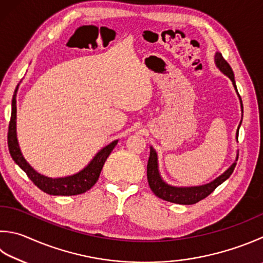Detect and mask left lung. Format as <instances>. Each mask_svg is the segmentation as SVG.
<instances>
[{"mask_svg":"<svg viewBox=\"0 0 263 263\" xmlns=\"http://www.w3.org/2000/svg\"><path fill=\"white\" fill-rule=\"evenodd\" d=\"M215 64L219 70L226 74V76L230 79L232 81V85H234L237 95L239 97L240 101V106H241V111H242V103H241V98L239 96L238 91H237V87H236V82H235V76L234 72H232L231 67L229 64L227 63L226 59L222 57V54L220 52L215 53ZM241 123V121H240ZM239 123V126H240ZM239 126L238 129H237V140H238V130H239ZM238 160V155L236 157V161ZM236 161L232 163V165L228 168V170L223 173V174L220 175L219 177H216L214 181H212L207 184L204 185H199V186H173L171 184H167V183L162 180L159 173V168H158V156L155 148L150 146V157H148V161H147V171H146V175H147V182L148 185H150V189L152 192L158 198H161V199L170 201V202H174V204H180V205H192L196 204V202L200 201L206 198L209 195L214 191L217 186L222 184L226 180L230 177V175L234 172L235 167H236Z\"/></svg>","mask_w":263,"mask_h":263,"instance_id":"obj_1","label":"left lung"}]
</instances>
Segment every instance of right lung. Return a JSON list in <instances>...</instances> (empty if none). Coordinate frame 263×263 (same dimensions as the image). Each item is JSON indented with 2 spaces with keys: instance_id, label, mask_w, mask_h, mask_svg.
<instances>
[{
  "instance_id": "1",
  "label": "right lung",
  "mask_w": 263,
  "mask_h": 263,
  "mask_svg": "<svg viewBox=\"0 0 263 263\" xmlns=\"http://www.w3.org/2000/svg\"><path fill=\"white\" fill-rule=\"evenodd\" d=\"M19 86V85H18ZM18 86L14 90L12 97V111L11 119L9 122L8 130V146L9 152L11 155L13 161L26 173L34 184L40 190L52 196H76L88 191L90 187L97 182L100 177L101 171L105 163L107 157L110 156L113 148L117 145L118 140L113 141L110 144L103 147L98 151L97 155L92 158V160L77 174H73L65 177H48L37 173L29 163L25 160L21 147L18 144L17 132H16V117H17V106H16V95L18 90Z\"/></svg>"
}]
</instances>
